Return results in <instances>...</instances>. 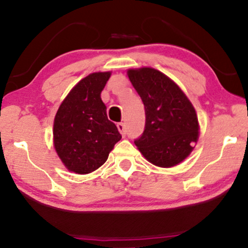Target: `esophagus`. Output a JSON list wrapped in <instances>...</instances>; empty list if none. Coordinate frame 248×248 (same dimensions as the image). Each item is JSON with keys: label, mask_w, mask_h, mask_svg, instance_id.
<instances>
[{"label": "esophagus", "mask_w": 248, "mask_h": 248, "mask_svg": "<svg viewBox=\"0 0 248 248\" xmlns=\"http://www.w3.org/2000/svg\"><path fill=\"white\" fill-rule=\"evenodd\" d=\"M117 128H119V131L121 132V134L123 135V136H125V134H126V131H125V125H124V123H117Z\"/></svg>", "instance_id": "34e87169"}]
</instances>
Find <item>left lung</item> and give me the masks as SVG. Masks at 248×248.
Wrapping results in <instances>:
<instances>
[{
  "label": "left lung",
  "instance_id": "left-lung-1",
  "mask_svg": "<svg viewBox=\"0 0 248 248\" xmlns=\"http://www.w3.org/2000/svg\"><path fill=\"white\" fill-rule=\"evenodd\" d=\"M127 75L142 98L146 117L135 145L156 166L177 165L190 154L199 139L195 108L177 84L155 68H132Z\"/></svg>",
  "mask_w": 248,
  "mask_h": 248
}]
</instances>
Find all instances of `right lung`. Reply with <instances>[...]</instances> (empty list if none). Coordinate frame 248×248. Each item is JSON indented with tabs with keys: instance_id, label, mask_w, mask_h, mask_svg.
Wrapping results in <instances>:
<instances>
[{
	"instance_id": "add662e5",
	"label": "right lung",
	"mask_w": 248,
	"mask_h": 248,
	"mask_svg": "<svg viewBox=\"0 0 248 248\" xmlns=\"http://www.w3.org/2000/svg\"><path fill=\"white\" fill-rule=\"evenodd\" d=\"M109 76L111 72L87 75L71 90L56 113L54 147L71 172L89 174L97 170L122 139L101 98Z\"/></svg>"
}]
</instances>
